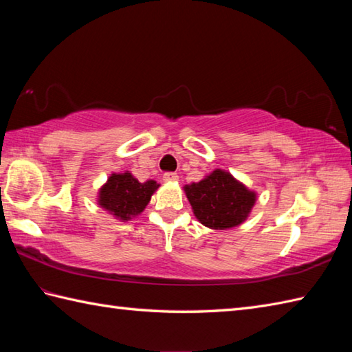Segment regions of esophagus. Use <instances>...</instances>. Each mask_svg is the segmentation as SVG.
I'll return each mask as SVG.
<instances>
[{
	"label": "esophagus",
	"mask_w": 352,
	"mask_h": 352,
	"mask_svg": "<svg viewBox=\"0 0 352 352\" xmlns=\"http://www.w3.org/2000/svg\"><path fill=\"white\" fill-rule=\"evenodd\" d=\"M163 180L164 182H177L178 180V175L175 174V172H164Z\"/></svg>",
	"instance_id": "obj_1"
}]
</instances>
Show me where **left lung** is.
Masks as SVG:
<instances>
[{
	"label": "left lung",
	"mask_w": 352,
	"mask_h": 352,
	"mask_svg": "<svg viewBox=\"0 0 352 352\" xmlns=\"http://www.w3.org/2000/svg\"><path fill=\"white\" fill-rule=\"evenodd\" d=\"M184 190L198 221L213 230L242 223L256 203V193L221 169L199 183L186 186Z\"/></svg>",
	"instance_id": "1"
}]
</instances>
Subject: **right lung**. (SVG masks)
<instances>
[{"label":"right lung","instance_id":"add662e5","mask_svg":"<svg viewBox=\"0 0 352 352\" xmlns=\"http://www.w3.org/2000/svg\"><path fill=\"white\" fill-rule=\"evenodd\" d=\"M157 188L159 184L154 180L139 183L129 172L111 174L100 190V206L119 219H131L144 210Z\"/></svg>","mask_w":352,"mask_h":352}]
</instances>
